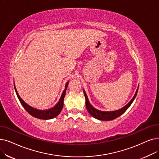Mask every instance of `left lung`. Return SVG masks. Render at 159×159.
I'll return each instance as SVG.
<instances>
[{
    "mask_svg": "<svg viewBox=\"0 0 159 159\" xmlns=\"http://www.w3.org/2000/svg\"><path fill=\"white\" fill-rule=\"evenodd\" d=\"M138 90H139V88H138V89H136V93L133 98V99H131L128 104L126 105L125 107H123V108H121L118 110H114V111H101V110H99L98 109L95 108L94 107H93V106L90 104V102H89L88 98V96L84 89L83 91H84V94L85 99H86V107L88 112L93 117V118H95V119L99 120L110 121V120H114L117 118H118V117L120 116L121 114H123L129 108V107L131 105V104H132L133 102L134 101V99L136 98V96L138 93Z\"/></svg>",
    "mask_w": 159,
    "mask_h": 159,
    "instance_id": "8db88e82",
    "label": "left lung"
}]
</instances>
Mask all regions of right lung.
I'll return each mask as SVG.
<instances>
[{"label":"right lung","instance_id":"1","mask_svg":"<svg viewBox=\"0 0 159 159\" xmlns=\"http://www.w3.org/2000/svg\"><path fill=\"white\" fill-rule=\"evenodd\" d=\"M68 84H69V81L66 82L65 89H64L62 94H61L58 102H57V104L52 108L47 109V110H38L29 106L28 104H26V103L21 98H20V97L19 95V93H17L16 88L15 86V84H14V88L20 102L21 103L22 106L26 110L27 112L30 114L33 117H34V118L41 119V120H50L55 118V117H57L61 112V110H62V108L64 106V99L65 98L66 89L67 88Z\"/></svg>","mask_w":159,"mask_h":159}]
</instances>
